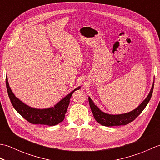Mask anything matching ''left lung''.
<instances>
[{"instance_id":"obj_1","label":"left lung","mask_w":160,"mask_h":160,"mask_svg":"<svg viewBox=\"0 0 160 160\" xmlns=\"http://www.w3.org/2000/svg\"><path fill=\"white\" fill-rule=\"evenodd\" d=\"M153 87L154 80L150 92H149L147 97L145 98L144 100L136 108H135V109L130 112H128V113L122 114L113 115L104 113V112L101 111L100 108L94 104L93 101L91 100V98L89 96V105L95 119H96V120L98 123H100L102 126H105V127H113V126H121L128 124L132 121H133L135 119L142 113V111L145 108V107H147V105L148 104V102L151 100V98L152 96Z\"/></svg>"}]
</instances>
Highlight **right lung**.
I'll list each match as a JSON object with an SVG mask.
<instances>
[{
    "instance_id": "obj_1",
    "label": "right lung",
    "mask_w": 160,
    "mask_h": 160,
    "mask_svg": "<svg viewBox=\"0 0 160 160\" xmlns=\"http://www.w3.org/2000/svg\"><path fill=\"white\" fill-rule=\"evenodd\" d=\"M6 87L10 101L13 108L20 115L32 124L48 126H55L64 120L71 96L74 91L80 89V87H77L53 107L47 108H36L28 106L16 97L9 87L7 76Z\"/></svg>"
}]
</instances>
